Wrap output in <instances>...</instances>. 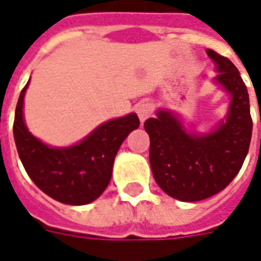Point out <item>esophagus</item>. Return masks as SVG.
<instances>
[{
	"mask_svg": "<svg viewBox=\"0 0 261 261\" xmlns=\"http://www.w3.org/2000/svg\"><path fill=\"white\" fill-rule=\"evenodd\" d=\"M136 112H138L140 121L144 122V121L153 114V104L149 101H140L138 106H136Z\"/></svg>",
	"mask_w": 261,
	"mask_h": 261,
	"instance_id": "obj_1",
	"label": "esophagus"
}]
</instances>
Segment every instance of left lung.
<instances>
[{
    "instance_id": "obj_1",
    "label": "left lung",
    "mask_w": 261,
    "mask_h": 261,
    "mask_svg": "<svg viewBox=\"0 0 261 261\" xmlns=\"http://www.w3.org/2000/svg\"><path fill=\"white\" fill-rule=\"evenodd\" d=\"M207 55L218 69L216 81L232 96L225 122L201 136L186 133L168 111H159L144 122L154 179L180 201L203 200L227 188L242 168L252 139L248 89L239 70L216 51L207 50Z\"/></svg>"
}]
</instances>
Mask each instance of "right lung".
<instances>
[{"label": "right lung", "mask_w": 261, "mask_h": 261, "mask_svg": "<svg viewBox=\"0 0 261 261\" xmlns=\"http://www.w3.org/2000/svg\"><path fill=\"white\" fill-rule=\"evenodd\" d=\"M28 85L29 82L16 104L13 138L30 179L45 195L65 204L82 206L96 200L111 180L119 146L133 129L139 128L138 115L129 114L102 123L76 146L51 149L34 138L24 125L23 97Z\"/></svg>", "instance_id": "right-lung-1"}]
</instances>
